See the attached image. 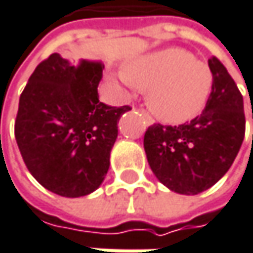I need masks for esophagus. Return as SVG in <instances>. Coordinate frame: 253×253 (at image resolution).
I'll use <instances>...</instances> for the list:
<instances>
[{
    "label": "esophagus",
    "mask_w": 253,
    "mask_h": 253,
    "mask_svg": "<svg viewBox=\"0 0 253 253\" xmlns=\"http://www.w3.org/2000/svg\"><path fill=\"white\" fill-rule=\"evenodd\" d=\"M133 111H137V113H140V116H143V119L146 120V123H148V125H153V119L150 117L149 113H146L143 108H134V107H133Z\"/></svg>",
    "instance_id": "1"
}]
</instances>
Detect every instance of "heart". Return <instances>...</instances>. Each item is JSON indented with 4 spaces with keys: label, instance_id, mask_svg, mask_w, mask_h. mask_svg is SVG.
<instances>
[{
    "label": "heart",
    "instance_id": "1",
    "mask_svg": "<svg viewBox=\"0 0 253 253\" xmlns=\"http://www.w3.org/2000/svg\"><path fill=\"white\" fill-rule=\"evenodd\" d=\"M116 78L126 86L146 91L152 114L171 125L185 123L201 114L213 89L210 66L181 47L130 59Z\"/></svg>",
    "mask_w": 253,
    "mask_h": 253
}]
</instances>
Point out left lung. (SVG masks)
Instances as JSON below:
<instances>
[{"mask_svg":"<svg viewBox=\"0 0 253 253\" xmlns=\"http://www.w3.org/2000/svg\"><path fill=\"white\" fill-rule=\"evenodd\" d=\"M213 89L203 113L179 126H150L143 146L155 176L173 193L195 195L229 171L245 137L243 97L217 58L209 59ZM253 117V116H252Z\"/></svg>","mask_w":253,"mask_h":253,"instance_id":"left-lung-1","label":"left lung"}]
</instances>
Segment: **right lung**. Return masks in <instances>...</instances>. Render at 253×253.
I'll use <instances>...</instances> for the list:
<instances>
[{
  "label": "right lung",
  "instance_id": "add662e5",
  "mask_svg": "<svg viewBox=\"0 0 253 253\" xmlns=\"http://www.w3.org/2000/svg\"><path fill=\"white\" fill-rule=\"evenodd\" d=\"M103 69L98 60L72 63L53 53L20 95L14 131L23 161L39 184L62 197H84L101 185L117 123L130 110L100 101Z\"/></svg>",
  "mask_w": 253,
  "mask_h": 253
}]
</instances>
